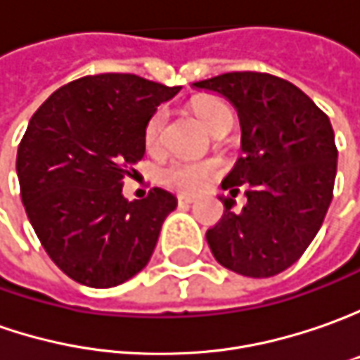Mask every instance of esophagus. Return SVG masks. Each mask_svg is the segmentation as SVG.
I'll use <instances>...</instances> for the list:
<instances>
[{"mask_svg":"<svg viewBox=\"0 0 360 360\" xmlns=\"http://www.w3.org/2000/svg\"><path fill=\"white\" fill-rule=\"evenodd\" d=\"M177 203H179V207H189V205L195 203V199H193V197H187V195H179V197H177Z\"/></svg>","mask_w":360,"mask_h":360,"instance_id":"1","label":"esophagus"}]
</instances>
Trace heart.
I'll return each mask as SVG.
<instances>
[{"label": "heart", "instance_id": "heart-1", "mask_svg": "<svg viewBox=\"0 0 360 360\" xmlns=\"http://www.w3.org/2000/svg\"><path fill=\"white\" fill-rule=\"evenodd\" d=\"M195 115L201 119L207 129L215 131L223 123L231 121L233 123V113L223 101L219 99H201L195 105ZM167 123V111L165 109H157L155 113L149 117L145 125V143L147 147L155 149L161 143L163 131ZM217 161L213 159H205V161H191V159H171L167 161L161 171H159V179L163 185H167L171 189L181 193H197L207 185V181L213 179L219 173Z\"/></svg>", "mask_w": 360, "mask_h": 360}]
</instances>
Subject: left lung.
<instances>
[{
    "label": "left lung",
    "mask_w": 360,
    "mask_h": 360,
    "mask_svg": "<svg viewBox=\"0 0 360 360\" xmlns=\"http://www.w3.org/2000/svg\"><path fill=\"white\" fill-rule=\"evenodd\" d=\"M223 95L237 109L241 151L221 187L231 196L245 187L248 205L225 213L207 231L211 253L245 277L279 275L304 253L333 199L337 147L328 117L289 81L255 71L223 73L193 83Z\"/></svg>",
    "instance_id": "left-lung-1"
}]
</instances>
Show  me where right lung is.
<instances>
[{
    "instance_id": "obj_1",
    "label": "right lung",
    "mask_w": 360,
    "mask_h": 360,
    "mask_svg": "<svg viewBox=\"0 0 360 360\" xmlns=\"http://www.w3.org/2000/svg\"><path fill=\"white\" fill-rule=\"evenodd\" d=\"M181 87L131 73L89 75L59 87L33 113L18 149L21 201L47 255L81 285L107 289L149 263L175 195L123 197L145 155V125Z\"/></svg>"
}]
</instances>
